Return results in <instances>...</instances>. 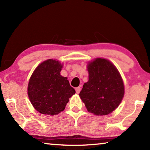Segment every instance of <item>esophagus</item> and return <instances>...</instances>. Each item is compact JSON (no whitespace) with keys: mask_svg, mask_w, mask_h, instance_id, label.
Returning a JSON list of instances; mask_svg holds the SVG:
<instances>
[{"mask_svg":"<svg viewBox=\"0 0 150 150\" xmlns=\"http://www.w3.org/2000/svg\"><path fill=\"white\" fill-rule=\"evenodd\" d=\"M81 87H77V88H75V91H76V93L77 94H79L80 93V91H81Z\"/></svg>","mask_w":150,"mask_h":150,"instance_id":"esophagus-1","label":"esophagus"}]
</instances>
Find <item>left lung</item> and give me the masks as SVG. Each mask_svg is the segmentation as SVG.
Returning a JSON list of instances; mask_svg holds the SVG:
<instances>
[{
    "label": "left lung",
    "instance_id": "obj_1",
    "mask_svg": "<svg viewBox=\"0 0 150 150\" xmlns=\"http://www.w3.org/2000/svg\"><path fill=\"white\" fill-rule=\"evenodd\" d=\"M88 81L79 93L89 112L107 115L120 105L124 95V85L116 67L103 58L88 63Z\"/></svg>",
    "mask_w": 150,
    "mask_h": 150
}]
</instances>
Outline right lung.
I'll use <instances>...</instances> for the list:
<instances>
[{
  "label": "right lung",
  "mask_w": 150,
  "mask_h": 150,
  "mask_svg": "<svg viewBox=\"0 0 150 150\" xmlns=\"http://www.w3.org/2000/svg\"><path fill=\"white\" fill-rule=\"evenodd\" d=\"M63 67L59 61L47 59L33 72L28 86L30 102L43 115H55L65 108L69 98L75 93L67 77H62Z\"/></svg>",
  "instance_id": "1"
}]
</instances>
